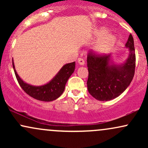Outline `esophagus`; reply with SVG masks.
<instances>
[{"label":"esophagus","instance_id":"obj_1","mask_svg":"<svg viewBox=\"0 0 148 148\" xmlns=\"http://www.w3.org/2000/svg\"><path fill=\"white\" fill-rule=\"evenodd\" d=\"M77 62L79 64H81V65H84L85 64V61L83 58H79L77 59Z\"/></svg>","mask_w":148,"mask_h":148}]
</instances>
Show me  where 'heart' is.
Returning <instances> with one entry per match:
<instances>
[{
	"instance_id": "b5f03b06",
	"label": "heart",
	"mask_w": 148,
	"mask_h": 148,
	"mask_svg": "<svg viewBox=\"0 0 148 148\" xmlns=\"http://www.w3.org/2000/svg\"><path fill=\"white\" fill-rule=\"evenodd\" d=\"M106 29H101L97 33L98 35H101L106 33ZM115 37L112 34H106L99 39V41L97 42L95 46V49L98 53H104L114 45L115 44Z\"/></svg>"
}]
</instances>
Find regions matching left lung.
Listing matches in <instances>:
<instances>
[{"label":"left lung","mask_w":148,"mask_h":148,"mask_svg":"<svg viewBox=\"0 0 148 148\" xmlns=\"http://www.w3.org/2000/svg\"><path fill=\"white\" fill-rule=\"evenodd\" d=\"M125 47L129 48V57L121 65L111 62V55L97 53L93 51L88 53L87 86L90 94L96 99L109 101L115 99L132 82L136 67L135 49L132 34Z\"/></svg>","instance_id":"8db88e82"}]
</instances>
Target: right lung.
Segmentation results:
<instances>
[{"instance_id": "right-lung-1", "label": "right lung", "mask_w": 148, "mask_h": 148, "mask_svg": "<svg viewBox=\"0 0 148 148\" xmlns=\"http://www.w3.org/2000/svg\"><path fill=\"white\" fill-rule=\"evenodd\" d=\"M12 65L18 84L23 91L34 99L42 101H51L58 99L64 92L67 80L75 69V62L64 64L56 76L48 84L41 86H33L25 83L18 76L14 69L13 60Z\"/></svg>"}]
</instances>
